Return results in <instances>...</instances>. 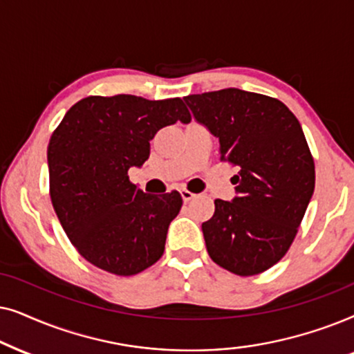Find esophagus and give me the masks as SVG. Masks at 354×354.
I'll use <instances>...</instances> for the list:
<instances>
[{"instance_id":"1","label":"esophagus","mask_w":354,"mask_h":354,"mask_svg":"<svg viewBox=\"0 0 354 354\" xmlns=\"http://www.w3.org/2000/svg\"><path fill=\"white\" fill-rule=\"evenodd\" d=\"M180 192H181V197H183V201H185V202H189V201L194 199V194H192L191 191H187V189H181Z\"/></svg>"}]
</instances>
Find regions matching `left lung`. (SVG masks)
<instances>
[{
    "label": "left lung",
    "instance_id": "1",
    "mask_svg": "<svg viewBox=\"0 0 354 354\" xmlns=\"http://www.w3.org/2000/svg\"><path fill=\"white\" fill-rule=\"evenodd\" d=\"M197 122L239 167L233 201H215L202 223L212 261L241 277L275 266L288 251L314 192V160L285 103L241 88L185 97Z\"/></svg>",
    "mask_w": 354,
    "mask_h": 354
}]
</instances>
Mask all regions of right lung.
<instances>
[{"instance_id": "add662e5", "label": "right lung", "mask_w": 354, "mask_h": 354, "mask_svg": "<svg viewBox=\"0 0 354 354\" xmlns=\"http://www.w3.org/2000/svg\"><path fill=\"white\" fill-rule=\"evenodd\" d=\"M178 121H191L181 98L87 97L51 134V204L73 246L102 270L129 277L162 257L183 199L145 194L128 169L142 167L157 131Z\"/></svg>"}]
</instances>
